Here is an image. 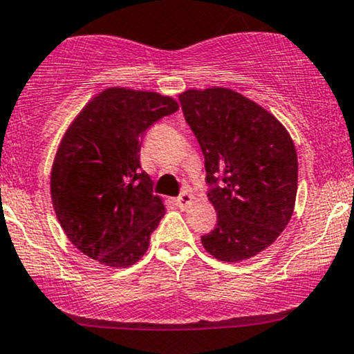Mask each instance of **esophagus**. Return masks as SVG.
Here are the masks:
<instances>
[{"mask_svg":"<svg viewBox=\"0 0 354 354\" xmlns=\"http://www.w3.org/2000/svg\"><path fill=\"white\" fill-rule=\"evenodd\" d=\"M194 202V196L190 192H187V190H184V192L180 194V196L177 197V205L180 209H185V207H189L190 204H192Z\"/></svg>","mask_w":354,"mask_h":354,"instance_id":"obj_1","label":"esophagus"}]
</instances>
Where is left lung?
<instances>
[{
    "label": "left lung",
    "instance_id": "obj_1",
    "mask_svg": "<svg viewBox=\"0 0 354 354\" xmlns=\"http://www.w3.org/2000/svg\"><path fill=\"white\" fill-rule=\"evenodd\" d=\"M178 100L204 153L207 197L217 212L202 245L225 263L254 257L279 237L295 212V142L271 112L230 88H190Z\"/></svg>",
    "mask_w": 354,
    "mask_h": 354
}]
</instances>
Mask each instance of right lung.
I'll return each instance as SVG.
<instances>
[{"instance_id": "add662e5", "label": "right lung", "mask_w": 354, "mask_h": 354, "mask_svg": "<svg viewBox=\"0 0 354 354\" xmlns=\"http://www.w3.org/2000/svg\"><path fill=\"white\" fill-rule=\"evenodd\" d=\"M177 110V100L157 91L109 86L66 129L51 167V202L63 232L85 256L129 268L147 252L165 205L140 170L142 138Z\"/></svg>"}]
</instances>
